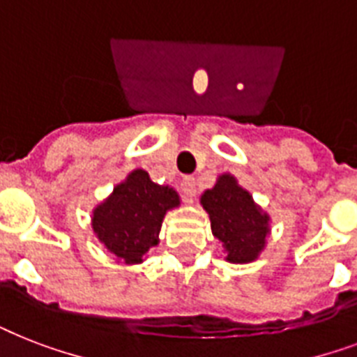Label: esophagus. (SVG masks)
<instances>
[{"label": "esophagus", "instance_id": "1", "mask_svg": "<svg viewBox=\"0 0 357 357\" xmlns=\"http://www.w3.org/2000/svg\"><path fill=\"white\" fill-rule=\"evenodd\" d=\"M181 190H183V195L187 200H192L196 195L195 178H183V181H181Z\"/></svg>", "mask_w": 357, "mask_h": 357}]
</instances>
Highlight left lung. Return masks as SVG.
<instances>
[{"mask_svg": "<svg viewBox=\"0 0 357 357\" xmlns=\"http://www.w3.org/2000/svg\"><path fill=\"white\" fill-rule=\"evenodd\" d=\"M209 213L213 235L228 252L231 263H250L257 257L268 234V217L254 204L250 192L241 189L229 174L220 176L211 190L202 196Z\"/></svg>", "mask_w": 357, "mask_h": 357, "instance_id": "1", "label": "left lung"}]
</instances>
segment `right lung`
<instances>
[{
	"label": "right lung",
	"mask_w": 357,
	"mask_h": 357,
	"mask_svg": "<svg viewBox=\"0 0 357 357\" xmlns=\"http://www.w3.org/2000/svg\"><path fill=\"white\" fill-rule=\"evenodd\" d=\"M176 206V190L153 183L144 170H133L114 187L111 198L94 209L92 228L119 259L140 263L159 243L165 213Z\"/></svg>",
	"instance_id": "1"
}]
</instances>
